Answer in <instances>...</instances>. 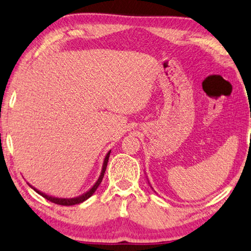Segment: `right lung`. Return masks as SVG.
Returning <instances> with one entry per match:
<instances>
[{"instance_id":"right-lung-1","label":"right lung","mask_w":251,"mask_h":251,"mask_svg":"<svg viewBox=\"0 0 251 251\" xmlns=\"http://www.w3.org/2000/svg\"><path fill=\"white\" fill-rule=\"evenodd\" d=\"M110 152L107 153L106 156H104L103 159V163H102V169H101V173H100V176L98 178V180H97L95 182V185H93L91 188H90L88 192H85L84 194H82V195L77 196V197H73V198H59V197H54V196H50V195H47V194H45L43 192H40V190L36 189L35 187L29 185L31 188L35 190L36 193H38L39 195H42L44 198H46L47 201H50L51 203H55V204H58V205H64V206H71V205H76V204H80L82 203V201H87L89 197H91L93 194H95V192L97 190V188H98L99 185L101 184L102 181V178H103V175H104V171H106V168H107V163H108V160H109V155H110Z\"/></svg>"}]
</instances>
